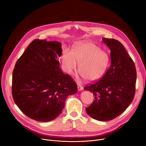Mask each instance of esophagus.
I'll return each mask as SVG.
<instances>
[{"mask_svg":"<svg viewBox=\"0 0 146 146\" xmlns=\"http://www.w3.org/2000/svg\"><path fill=\"white\" fill-rule=\"evenodd\" d=\"M77 88H78V91H81V90H82L83 89V87H82V86H81L79 84H77Z\"/></svg>","mask_w":146,"mask_h":146,"instance_id":"1","label":"esophagus"}]
</instances>
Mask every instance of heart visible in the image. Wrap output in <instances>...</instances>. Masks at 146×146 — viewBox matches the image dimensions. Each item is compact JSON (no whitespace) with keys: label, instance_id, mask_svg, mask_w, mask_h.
<instances>
[{"label":"heart","instance_id":"b5f03b06","mask_svg":"<svg viewBox=\"0 0 146 146\" xmlns=\"http://www.w3.org/2000/svg\"><path fill=\"white\" fill-rule=\"evenodd\" d=\"M78 64V70L87 81L99 78L105 72L109 62L106 53L91 43H83L76 46L71 52L66 50L62 56L66 71L71 73Z\"/></svg>","mask_w":146,"mask_h":146}]
</instances>
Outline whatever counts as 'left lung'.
I'll return each instance as SVG.
<instances>
[{"label": "left lung", "instance_id": "obj_1", "mask_svg": "<svg viewBox=\"0 0 146 146\" xmlns=\"http://www.w3.org/2000/svg\"><path fill=\"white\" fill-rule=\"evenodd\" d=\"M110 50L111 65L100 80L84 89L94 95V101L86 109L94 119L107 121L122 114L133 101L136 70L132 59L117 40L103 38Z\"/></svg>", "mask_w": 146, "mask_h": 146}]
</instances>
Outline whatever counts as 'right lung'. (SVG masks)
Returning a JSON list of instances; mask_svg holds the SVG:
<instances>
[{
  "mask_svg": "<svg viewBox=\"0 0 146 146\" xmlns=\"http://www.w3.org/2000/svg\"><path fill=\"white\" fill-rule=\"evenodd\" d=\"M61 44L35 39L17 61L12 78L15 103L24 114L38 121H50L61 114L69 95L77 86L59 68Z\"/></svg>",
  "mask_w": 146,
  "mask_h": 146,
  "instance_id": "1",
  "label": "right lung"
}]
</instances>
